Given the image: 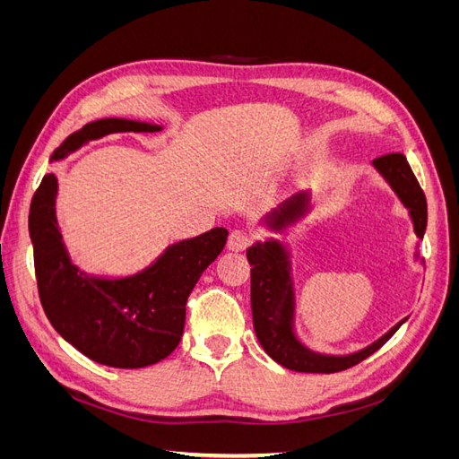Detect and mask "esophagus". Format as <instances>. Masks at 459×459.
<instances>
[{"mask_svg": "<svg viewBox=\"0 0 459 459\" xmlns=\"http://www.w3.org/2000/svg\"><path fill=\"white\" fill-rule=\"evenodd\" d=\"M255 235L248 230H233L228 239L230 251H245V248L253 243Z\"/></svg>", "mask_w": 459, "mask_h": 459, "instance_id": "1", "label": "esophagus"}]
</instances>
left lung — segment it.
Segmentation results:
<instances>
[{
	"label": "left lung",
	"instance_id": "obj_1",
	"mask_svg": "<svg viewBox=\"0 0 459 459\" xmlns=\"http://www.w3.org/2000/svg\"><path fill=\"white\" fill-rule=\"evenodd\" d=\"M373 166L391 184L400 201L404 203L410 211L415 235L423 239L427 228V201L406 157L402 152H388V155L375 159ZM307 211L308 193H299L293 199H289L280 211H275L270 218V226L273 230H281L290 221L307 214ZM247 260L251 264V308L258 342L272 359L287 369L300 373H337L349 369L373 352H377L406 322V319H402L379 341L349 356H325L312 352L297 339L293 331L295 290L293 280H290L287 248L275 239L256 243L247 251Z\"/></svg>",
	"mask_w": 459,
	"mask_h": 459
}]
</instances>
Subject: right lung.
Wrapping results in <instances>:
<instances>
[{"label": "right lung", "mask_w": 459, "mask_h": 459, "mask_svg": "<svg viewBox=\"0 0 459 459\" xmlns=\"http://www.w3.org/2000/svg\"><path fill=\"white\" fill-rule=\"evenodd\" d=\"M159 130L147 122L101 118L68 135L51 160L108 134ZM55 197L57 178L46 174L29 214L38 295L49 324L76 351L110 368L137 369L172 354L184 333L187 297L221 253L228 230L214 228L170 245L140 273L103 280L82 272L68 258L55 218Z\"/></svg>", "instance_id": "obj_1"}]
</instances>
